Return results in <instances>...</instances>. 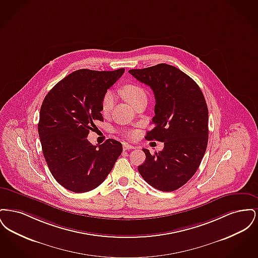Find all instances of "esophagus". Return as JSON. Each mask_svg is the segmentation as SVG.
Instances as JSON below:
<instances>
[{"label":"esophagus","mask_w":258,"mask_h":258,"mask_svg":"<svg viewBox=\"0 0 258 258\" xmlns=\"http://www.w3.org/2000/svg\"><path fill=\"white\" fill-rule=\"evenodd\" d=\"M134 145H131L128 143H123V150H132V149H135Z\"/></svg>","instance_id":"obj_1"}]
</instances>
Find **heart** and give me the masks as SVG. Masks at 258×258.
<instances>
[{"mask_svg":"<svg viewBox=\"0 0 258 258\" xmlns=\"http://www.w3.org/2000/svg\"><path fill=\"white\" fill-rule=\"evenodd\" d=\"M121 94L123 98L128 103H131L133 106H135V104L138 101L147 98V95H146V92L144 91V89L138 85H135V84H125L124 86L121 88ZM114 103H115L114 94L111 92H107L102 98L101 112L105 115L109 114L114 107ZM125 135H127L128 137H133V136H135V132H126Z\"/></svg>","mask_w":258,"mask_h":258,"instance_id":"obj_1","label":"heart"}]
</instances>
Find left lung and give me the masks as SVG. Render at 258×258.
Listing matches in <instances>:
<instances>
[{
    "instance_id": "8db88e82",
    "label": "left lung",
    "mask_w": 258,
    "mask_h": 258,
    "mask_svg": "<svg viewBox=\"0 0 258 258\" xmlns=\"http://www.w3.org/2000/svg\"><path fill=\"white\" fill-rule=\"evenodd\" d=\"M128 73L153 90L155 127L147 140L164 142L154 155L143 149L146 160L138 171L148 184L161 191L184 185L197 172L208 144V107L199 86L179 69L159 63Z\"/></svg>"
}]
</instances>
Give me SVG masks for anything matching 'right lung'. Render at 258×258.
I'll return each instance as SVG.
<instances>
[{"label":"right lung","mask_w":258,"mask_h":258,"mask_svg":"<svg viewBox=\"0 0 258 258\" xmlns=\"http://www.w3.org/2000/svg\"><path fill=\"white\" fill-rule=\"evenodd\" d=\"M124 73L78 70L53 87L43 99L37 125L42 153L54 179L76 194L98 187L123 151L107 139L94 146L87 139L95 123L103 121V96Z\"/></svg>","instance_id":"right-lung-1"}]
</instances>
